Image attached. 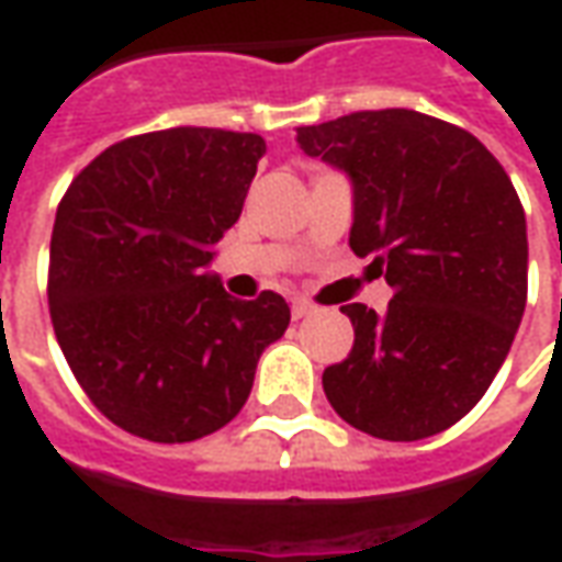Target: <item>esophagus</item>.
I'll return each instance as SVG.
<instances>
[{
  "instance_id": "esophagus-1",
  "label": "esophagus",
  "mask_w": 562,
  "mask_h": 562,
  "mask_svg": "<svg viewBox=\"0 0 562 562\" xmlns=\"http://www.w3.org/2000/svg\"><path fill=\"white\" fill-rule=\"evenodd\" d=\"M290 312H293V317L300 321V317H308V314L314 312V305L308 300H293V305H290Z\"/></svg>"
}]
</instances>
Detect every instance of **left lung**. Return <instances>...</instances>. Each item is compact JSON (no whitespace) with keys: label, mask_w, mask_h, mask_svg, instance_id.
I'll use <instances>...</instances> for the list:
<instances>
[{"label":"left lung","mask_w":562,"mask_h":562,"mask_svg":"<svg viewBox=\"0 0 562 562\" xmlns=\"http://www.w3.org/2000/svg\"><path fill=\"white\" fill-rule=\"evenodd\" d=\"M302 150L348 175L351 250L393 288L360 302L348 360L324 372L341 420L387 441L436 436L472 412L527 305V217L512 178L460 126L420 111H357L300 126Z\"/></svg>","instance_id":"left-lung-1"}]
</instances>
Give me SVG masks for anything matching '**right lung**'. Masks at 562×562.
Returning <instances> with one entry per match:
<instances>
[{
    "mask_svg": "<svg viewBox=\"0 0 562 562\" xmlns=\"http://www.w3.org/2000/svg\"><path fill=\"white\" fill-rule=\"evenodd\" d=\"M266 142L175 126L102 150L59 202L47 302L66 363L111 424L193 441L241 412L288 302L233 300L211 272Z\"/></svg>",
    "mask_w": 562,
    "mask_h": 562,
    "instance_id": "add662e5",
    "label": "right lung"
}]
</instances>
